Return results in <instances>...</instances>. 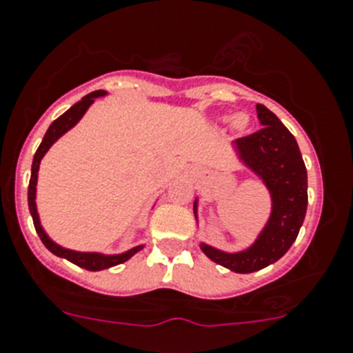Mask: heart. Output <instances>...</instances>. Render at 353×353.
I'll use <instances>...</instances> for the list:
<instances>
[{"label":"heart","mask_w":353,"mask_h":353,"mask_svg":"<svg viewBox=\"0 0 353 353\" xmlns=\"http://www.w3.org/2000/svg\"><path fill=\"white\" fill-rule=\"evenodd\" d=\"M229 119H231V117H228V115H225V117H222V121L228 122ZM231 122H232V128H234L236 131H245V129L248 128V115L236 114L234 117L231 119Z\"/></svg>","instance_id":"1"}]
</instances>
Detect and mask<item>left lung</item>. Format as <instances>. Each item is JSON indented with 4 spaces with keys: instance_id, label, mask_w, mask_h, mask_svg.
Instances as JSON below:
<instances>
[{
    "instance_id": "1",
    "label": "left lung",
    "mask_w": 353,
    "mask_h": 353,
    "mask_svg": "<svg viewBox=\"0 0 353 353\" xmlns=\"http://www.w3.org/2000/svg\"><path fill=\"white\" fill-rule=\"evenodd\" d=\"M262 129L234 141L239 160L271 194V215L255 241L239 252H224L201 241L212 262L239 274L260 271L281 259L299 236L307 212V169L296 139L263 105H256ZM198 221V198L193 205Z\"/></svg>"
}]
</instances>
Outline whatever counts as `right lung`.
I'll return each mask as SVG.
<instances>
[{
  "instance_id": "1",
  "label": "right lung",
  "mask_w": 353,
  "mask_h": 353,
  "mask_svg": "<svg viewBox=\"0 0 353 353\" xmlns=\"http://www.w3.org/2000/svg\"><path fill=\"white\" fill-rule=\"evenodd\" d=\"M107 91H93V93L85 94L81 101H77L75 105H72L65 114H61L57 121L51 122V125L48 128L46 134H44L43 141H41L39 148H37L36 155H34L32 160V169H30V181H29V193H27V201H29V210L30 215H32V221H34V228H36L37 236L41 238V241L44 243L48 250L51 253H54L57 256H61V259H67L68 262L75 263L79 268L82 269H88V271H103V269L108 268H114V265H119V263L125 262V260L131 259L132 255L139 252L145 245H138V246H132V248L125 250L122 253H101V252H77V250H70V248H65V246L58 245L57 241L48 236V232L44 231V228L41 225V219L39 214H37V205H36V193H37V172H39V165H41V160L43 157L46 155L48 150L65 134V132L70 131L82 117L84 114L88 112V108L94 103L97 98L101 97H107Z\"/></svg>"
}]
</instances>
